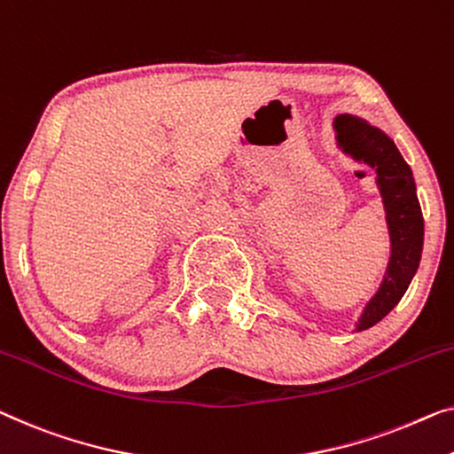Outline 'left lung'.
I'll use <instances>...</instances> for the list:
<instances>
[{
  "mask_svg": "<svg viewBox=\"0 0 454 454\" xmlns=\"http://www.w3.org/2000/svg\"><path fill=\"white\" fill-rule=\"evenodd\" d=\"M336 146L355 162L375 171L385 222L389 230V261L381 286L364 303L353 333H363L394 309L414 279L424 247V218L416 195L414 173L395 142L367 120L338 114L334 118Z\"/></svg>",
  "mask_w": 454,
  "mask_h": 454,
  "instance_id": "1",
  "label": "left lung"
}]
</instances>
